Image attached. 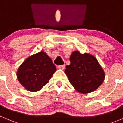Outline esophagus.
<instances>
[{"label":"esophagus","instance_id":"obj_1","mask_svg":"<svg viewBox=\"0 0 123 123\" xmlns=\"http://www.w3.org/2000/svg\"><path fill=\"white\" fill-rule=\"evenodd\" d=\"M58 69H63V70L65 68V65H59V66H58Z\"/></svg>","mask_w":123,"mask_h":123}]
</instances>
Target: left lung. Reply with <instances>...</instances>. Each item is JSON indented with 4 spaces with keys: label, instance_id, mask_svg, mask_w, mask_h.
<instances>
[{
    "label": "left lung",
    "instance_id": "obj_1",
    "mask_svg": "<svg viewBox=\"0 0 123 123\" xmlns=\"http://www.w3.org/2000/svg\"><path fill=\"white\" fill-rule=\"evenodd\" d=\"M71 63L66 66L65 74L76 91L88 94L99 87L105 79L104 69L94 55L74 51L69 58Z\"/></svg>",
    "mask_w": 123,
    "mask_h": 123
}]
</instances>
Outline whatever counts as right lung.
Listing matches in <instances>:
<instances>
[{
  "instance_id": "obj_1",
  "label": "right lung",
  "mask_w": 123,
  "mask_h": 123,
  "mask_svg": "<svg viewBox=\"0 0 123 123\" xmlns=\"http://www.w3.org/2000/svg\"><path fill=\"white\" fill-rule=\"evenodd\" d=\"M56 68L44 51L27 58L17 72V79L26 90L37 92L49 82Z\"/></svg>"
}]
</instances>
